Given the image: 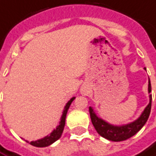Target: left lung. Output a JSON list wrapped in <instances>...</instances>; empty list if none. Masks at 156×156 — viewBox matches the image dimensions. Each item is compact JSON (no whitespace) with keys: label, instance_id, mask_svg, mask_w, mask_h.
<instances>
[{"label":"left lung","instance_id":"8db88e82","mask_svg":"<svg viewBox=\"0 0 156 156\" xmlns=\"http://www.w3.org/2000/svg\"><path fill=\"white\" fill-rule=\"evenodd\" d=\"M144 70L146 68L144 67ZM149 93L151 92V83L149 78ZM151 101H152V95H149V103L142 113L140 117L133 122L129 123L123 126H114L109 123L106 122L102 119L99 118L91 107L89 108L90 119L93 126L95 127L97 133L102 137L114 142H120L126 140L132 136H134L137 131L142 129V127L147 122L150 114L151 110Z\"/></svg>","mask_w":156,"mask_h":156}]
</instances>
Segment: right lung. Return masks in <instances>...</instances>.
<instances>
[{
	"instance_id": "right-lung-1",
	"label": "right lung",
	"mask_w": 156,
	"mask_h": 156,
	"mask_svg": "<svg viewBox=\"0 0 156 156\" xmlns=\"http://www.w3.org/2000/svg\"><path fill=\"white\" fill-rule=\"evenodd\" d=\"M74 99H75V97L71 98L70 101H68V102L66 104V106H65L64 108V110H63L62 116H61V118H60V125L56 127V129H55L54 131H52L49 135L44 136L42 139H38V140L37 141H32V142H30V144L33 145L35 147H39V148L47 147V146H49V145H51L52 144H54L55 141H57L60 138V136H61L62 132H63V130H64L65 124H66V117L67 111H68V108H70V105L72 104V102L73 101ZM26 142L29 143L28 141H26Z\"/></svg>"
}]
</instances>
